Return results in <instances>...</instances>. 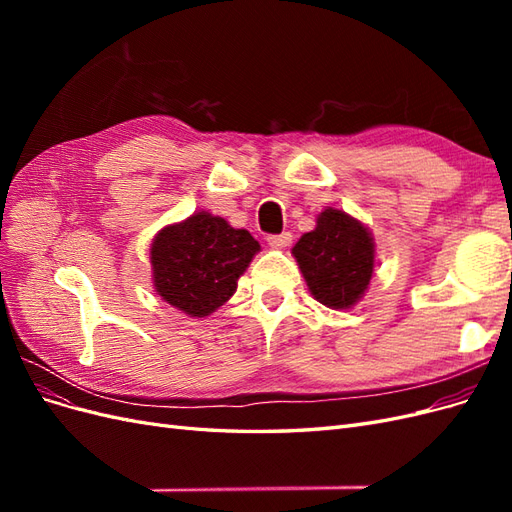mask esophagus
Masks as SVG:
<instances>
[{"mask_svg":"<svg viewBox=\"0 0 512 512\" xmlns=\"http://www.w3.org/2000/svg\"><path fill=\"white\" fill-rule=\"evenodd\" d=\"M290 241H292L290 232H280V235H269V237H267V243H269L271 247H277V250H282V247L290 245Z\"/></svg>","mask_w":512,"mask_h":512,"instance_id":"obj_1","label":"esophagus"}]
</instances>
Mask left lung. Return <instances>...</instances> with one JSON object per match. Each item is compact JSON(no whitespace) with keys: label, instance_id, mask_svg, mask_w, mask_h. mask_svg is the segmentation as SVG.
<instances>
[{"label":"left lung","instance_id":"8db88e82","mask_svg":"<svg viewBox=\"0 0 512 512\" xmlns=\"http://www.w3.org/2000/svg\"><path fill=\"white\" fill-rule=\"evenodd\" d=\"M312 297L331 309L361 301L374 275L376 245L365 224L339 209H324L316 228L292 247Z\"/></svg>","mask_w":512,"mask_h":512}]
</instances>
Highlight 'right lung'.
<instances>
[{
	"mask_svg": "<svg viewBox=\"0 0 512 512\" xmlns=\"http://www.w3.org/2000/svg\"><path fill=\"white\" fill-rule=\"evenodd\" d=\"M256 252L260 245L250 232L232 228L220 215L196 211L153 237V288L183 314L205 318L235 294Z\"/></svg>",
	"mask_w": 512,
	"mask_h": 512,
	"instance_id": "add662e5",
	"label": "right lung"
}]
</instances>
